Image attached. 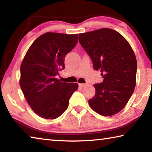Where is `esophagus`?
Instances as JSON below:
<instances>
[{
  "label": "esophagus",
  "mask_w": 152,
  "mask_h": 152,
  "mask_svg": "<svg viewBox=\"0 0 152 152\" xmlns=\"http://www.w3.org/2000/svg\"><path fill=\"white\" fill-rule=\"evenodd\" d=\"M86 85L84 84H79V86L80 87V88H83V87L85 86Z\"/></svg>",
  "instance_id": "obj_1"
}]
</instances>
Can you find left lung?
Returning a JSON list of instances; mask_svg holds the SVG:
<instances>
[{
	"label": "left lung",
	"instance_id": "obj_1",
	"mask_svg": "<svg viewBox=\"0 0 152 152\" xmlns=\"http://www.w3.org/2000/svg\"><path fill=\"white\" fill-rule=\"evenodd\" d=\"M78 39L103 78L94 84L96 92L88 100L89 105L103 116L117 114L135 87L137 60L132 47L119 33L107 28L80 33Z\"/></svg>",
	"mask_w": 152,
	"mask_h": 152
}]
</instances>
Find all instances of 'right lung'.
I'll use <instances>...</instances> for the list:
<instances>
[{
  "instance_id": "add662e5",
  "label": "right lung",
  "mask_w": 152,
  "mask_h": 152,
  "mask_svg": "<svg viewBox=\"0 0 152 152\" xmlns=\"http://www.w3.org/2000/svg\"><path fill=\"white\" fill-rule=\"evenodd\" d=\"M78 34L48 32L31 45L20 66V86L36 114L44 119H56L68 109L69 100L77 91V83L56 78L65 68L67 53L75 47Z\"/></svg>"
}]
</instances>
